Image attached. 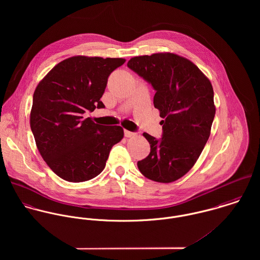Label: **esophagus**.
Wrapping results in <instances>:
<instances>
[{"label":"esophagus","instance_id":"1","mask_svg":"<svg viewBox=\"0 0 260 260\" xmlns=\"http://www.w3.org/2000/svg\"><path fill=\"white\" fill-rule=\"evenodd\" d=\"M124 135H125V137L131 138V137H134V136H136V133H134V132H131V131H128V130H124Z\"/></svg>","mask_w":260,"mask_h":260}]
</instances>
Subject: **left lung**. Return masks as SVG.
Returning <instances> with one entry per match:
<instances>
[{
    "label": "left lung",
    "mask_w": 260,
    "mask_h": 260,
    "mask_svg": "<svg viewBox=\"0 0 260 260\" xmlns=\"http://www.w3.org/2000/svg\"><path fill=\"white\" fill-rule=\"evenodd\" d=\"M127 66L152 85L154 107L164 119L162 138L143 133L150 153L137 166L150 180L176 181L194 166L210 136L215 116L212 85L195 64L173 53L133 57Z\"/></svg>",
    "instance_id": "obj_1"
}]
</instances>
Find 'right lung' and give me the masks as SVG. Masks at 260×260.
Instances as JSON below:
<instances>
[{
    "mask_svg": "<svg viewBox=\"0 0 260 260\" xmlns=\"http://www.w3.org/2000/svg\"><path fill=\"white\" fill-rule=\"evenodd\" d=\"M125 61L74 56L57 64L38 84L31 130L41 156L60 178L75 183L93 179L122 140L121 126H103L83 114L105 107L100 99L108 77Z\"/></svg>",
    "mask_w": 260,
    "mask_h": 260,
    "instance_id": "obj_1",
    "label": "right lung"
}]
</instances>
